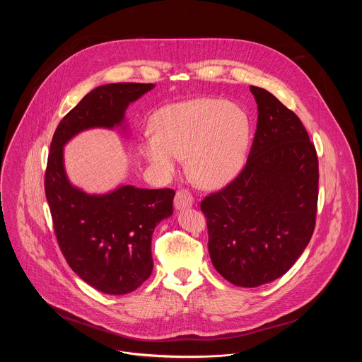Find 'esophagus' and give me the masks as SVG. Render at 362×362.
I'll return each mask as SVG.
<instances>
[{
    "instance_id": "34e87169",
    "label": "esophagus",
    "mask_w": 362,
    "mask_h": 362,
    "mask_svg": "<svg viewBox=\"0 0 362 362\" xmlns=\"http://www.w3.org/2000/svg\"><path fill=\"white\" fill-rule=\"evenodd\" d=\"M194 199L192 196V193L186 189H179L176 192V196H175V208L179 209V211H183V209H187V208H192Z\"/></svg>"
}]
</instances>
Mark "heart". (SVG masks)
Listing matches in <instances>:
<instances>
[{
    "mask_svg": "<svg viewBox=\"0 0 362 362\" xmlns=\"http://www.w3.org/2000/svg\"><path fill=\"white\" fill-rule=\"evenodd\" d=\"M154 134L141 143L144 159L172 173L179 158H187L192 179L204 187L229 183L242 169L250 140L243 109L222 98H194L160 109Z\"/></svg>",
    "mask_w": 362,
    "mask_h": 362,
    "instance_id": "heart-1",
    "label": "heart"
}]
</instances>
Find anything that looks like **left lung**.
<instances>
[{
    "label": "left lung",
    "instance_id": "8db88e82",
    "mask_svg": "<svg viewBox=\"0 0 362 362\" xmlns=\"http://www.w3.org/2000/svg\"><path fill=\"white\" fill-rule=\"evenodd\" d=\"M250 91L257 123L246 165L200 203L214 267L245 288L281 278L302 255L315 229L320 179L299 117L265 88Z\"/></svg>",
    "mask_w": 362,
    "mask_h": 362
}]
</instances>
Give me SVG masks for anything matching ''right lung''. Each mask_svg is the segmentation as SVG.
I'll return each mask as SVG.
<instances>
[{
  "instance_id": "add662e5",
  "label": "right lung",
  "mask_w": 362,
  "mask_h": 362,
  "mask_svg": "<svg viewBox=\"0 0 362 362\" xmlns=\"http://www.w3.org/2000/svg\"><path fill=\"white\" fill-rule=\"evenodd\" d=\"M153 87L113 83L91 90L63 117L49 144L44 187L59 246L70 268L103 293H129L150 276L151 235L173 214L175 190L124 185L87 194L69 182L63 147L83 130L122 126L130 103Z\"/></svg>"
}]
</instances>
